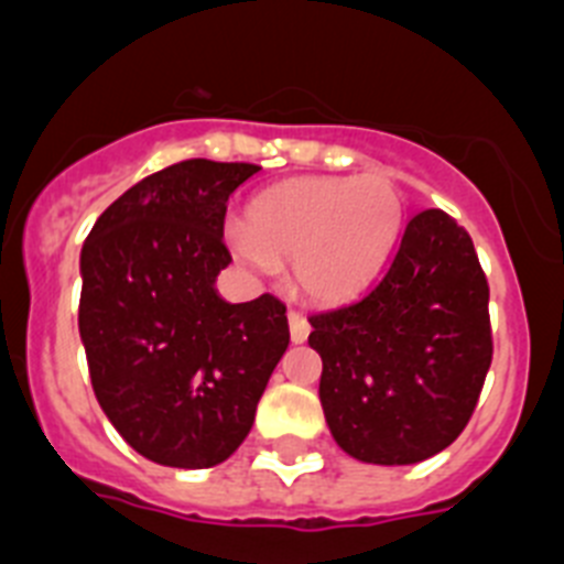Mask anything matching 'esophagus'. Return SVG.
I'll return each mask as SVG.
<instances>
[{
	"label": "esophagus",
	"mask_w": 564,
	"mask_h": 564,
	"mask_svg": "<svg viewBox=\"0 0 564 564\" xmlns=\"http://www.w3.org/2000/svg\"><path fill=\"white\" fill-rule=\"evenodd\" d=\"M289 334H292L294 345H303L308 339V334H312V325H308V319L303 314L289 312Z\"/></svg>",
	"instance_id": "34e87169"
}]
</instances>
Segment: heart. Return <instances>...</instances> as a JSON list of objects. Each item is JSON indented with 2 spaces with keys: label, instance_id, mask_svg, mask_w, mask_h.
<instances>
[{
  "label": "heart",
  "instance_id": "heart-1",
  "mask_svg": "<svg viewBox=\"0 0 564 564\" xmlns=\"http://www.w3.org/2000/svg\"><path fill=\"white\" fill-rule=\"evenodd\" d=\"M401 225L403 194L392 177H294L258 194L247 228H228L225 245L256 275L292 261L300 294L341 303L376 278Z\"/></svg>",
  "mask_w": 564,
  "mask_h": 564
}]
</instances>
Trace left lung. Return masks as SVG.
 Returning a JSON list of instances; mask_svg holds the SVG:
<instances>
[{"label":"left lung","mask_w":564,"mask_h":564,"mask_svg":"<svg viewBox=\"0 0 564 564\" xmlns=\"http://www.w3.org/2000/svg\"><path fill=\"white\" fill-rule=\"evenodd\" d=\"M308 323L319 401L345 454L414 465L465 431L492 365L489 286L470 234L445 210L414 214L381 278Z\"/></svg>","instance_id":"left-lung-1"}]
</instances>
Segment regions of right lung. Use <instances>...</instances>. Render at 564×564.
Returning a JSON list of instances; mask_svg holds the SVG:
<instances>
[{"instance_id":"right-lung-1","label":"right lung","mask_w":564,"mask_h":564,"mask_svg":"<svg viewBox=\"0 0 564 564\" xmlns=\"http://www.w3.org/2000/svg\"><path fill=\"white\" fill-rule=\"evenodd\" d=\"M256 163H172L102 210L80 252V339L99 406L144 459L183 470L228 459L250 434L289 347L272 294L228 303V197Z\"/></svg>"}]
</instances>
